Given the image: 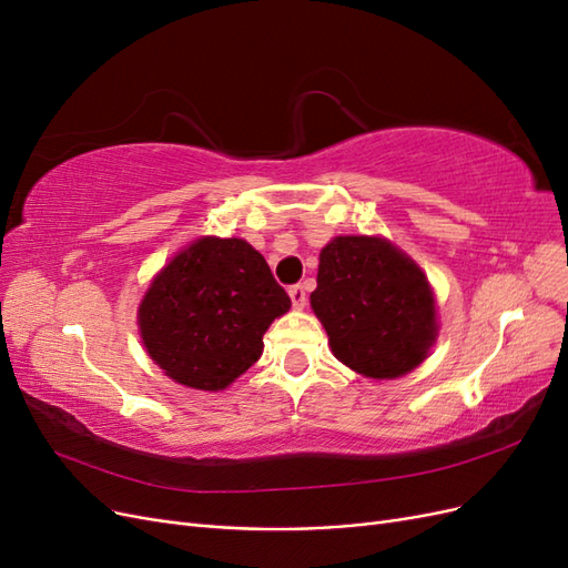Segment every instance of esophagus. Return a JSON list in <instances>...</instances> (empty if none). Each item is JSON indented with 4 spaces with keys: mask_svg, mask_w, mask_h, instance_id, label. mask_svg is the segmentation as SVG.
Instances as JSON below:
<instances>
[{
    "mask_svg": "<svg viewBox=\"0 0 568 568\" xmlns=\"http://www.w3.org/2000/svg\"><path fill=\"white\" fill-rule=\"evenodd\" d=\"M288 296H291V303H294L296 311H303L305 303H307V291H305V286H303V284L291 286V288H288Z\"/></svg>",
    "mask_w": 568,
    "mask_h": 568,
    "instance_id": "esophagus-1",
    "label": "esophagus"
}]
</instances>
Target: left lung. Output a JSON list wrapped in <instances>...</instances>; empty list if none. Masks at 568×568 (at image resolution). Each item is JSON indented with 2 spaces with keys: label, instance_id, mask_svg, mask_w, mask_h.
Listing matches in <instances>:
<instances>
[{
  "label": "left lung",
  "instance_id": "obj_1",
  "mask_svg": "<svg viewBox=\"0 0 568 568\" xmlns=\"http://www.w3.org/2000/svg\"><path fill=\"white\" fill-rule=\"evenodd\" d=\"M311 305L343 365L395 379L422 365L438 336L419 265L382 236H336L320 253Z\"/></svg>",
  "mask_w": 568,
  "mask_h": 568
}]
</instances>
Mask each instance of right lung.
<instances>
[{"label": "right lung", "mask_w": 568, "mask_h": 568, "mask_svg": "<svg viewBox=\"0 0 568 568\" xmlns=\"http://www.w3.org/2000/svg\"><path fill=\"white\" fill-rule=\"evenodd\" d=\"M288 307L248 242L201 236L153 277L136 322L149 357L170 379L222 390L263 355V334Z\"/></svg>", "instance_id": "obj_1"}]
</instances>
